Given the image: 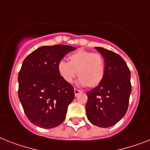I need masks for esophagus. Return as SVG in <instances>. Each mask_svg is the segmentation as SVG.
I'll list each match as a JSON object with an SVG mask.
<instances>
[{
  "label": "esophagus",
  "mask_w": 150,
  "mask_h": 150,
  "mask_svg": "<svg viewBox=\"0 0 150 150\" xmlns=\"http://www.w3.org/2000/svg\"><path fill=\"white\" fill-rule=\"evenodd\" d=\"M81 91H80V90H77V89H74V94H75V96H77L78 95H80V93H81Z\"/></svg>",
  "instance_id": "obj_1"
}]
</instances>
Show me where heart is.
<instances>
[{
	"label": "heart",
	"instance_id": "1",
	"mask_svg": "<svg viewBox=\"0 0 150 150\" xmlns=\"http://www.w3.org/2000/svg\"><path fill=\"white\" fill-rule=\"evenodd\" d=\"M69 61L60 60L57 64L58 74L67 83H72L77 72L80 86L96 87L104 76V60L102 56L93 52L78 50L69 56Z\"/></svg>",
	"mask_w": 150,
	"mask_h": 150
}]
</instances>
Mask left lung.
Listing matches in <instances>:
<instances>
[{
    "instance_id": "8db88e82",
    "label": "left lung",
    "mask_w": 150,
    "mask_h": 150,
    "mask_svg": "<svg viewBox=\"0 0 150 150\" xmlns=\"http://www.w3.org/2000/svg\"><path fill=\"white\" fill-rule=\"evenodd\" d=\"M95 48L104 58V76L98 86L86 92V113L91 123L107 128L117 124L127 112L132 90L130 70L119 54Z\"/></svg>"
}]
</instances>
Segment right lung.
<instances>
[{"label": "right lung", "instance_id": "add662e5", "mask_svg": "<svg viewBox=\"0 0 150 150\" xmlns=\"http://www.w3.org/2000/svg\"><path fill=\"white\" fill-rule=\"evenodd\" d=\"M72 46H43L24 59L18 74V97L33 124L51 129L61 124L74 99V89L62 80L57 64Z\"/></svg>", "mask_w": 150, "mask_h": 150}]
</instances>
